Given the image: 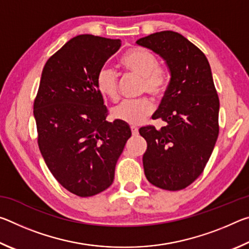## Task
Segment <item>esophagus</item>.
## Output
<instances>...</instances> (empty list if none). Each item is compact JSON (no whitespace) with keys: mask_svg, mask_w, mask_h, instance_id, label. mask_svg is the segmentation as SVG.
I'll use <instances>...</instances> for the list:
<instances>
[{"mask_svg":"<svg viewBox=\"0 0 249 249\" xmlns=\"http://www.w3.org/2000/svg\"><path fill=\"white\" fill-rule=\"evenodd\" d=\"M130 130H132L133 136H137L138 135V128L135 127V126H130Z\"/></svg>","mask_w":249,"mask_h":249,"instance_id":"1","label":"esophagus"}]
</instances>
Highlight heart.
Returning a JSON list of instances; mask_svg holds the SVG:
<instances>
[{"instance_id": "heart-1", "label": "heart", "mask_w": 249, "mask_h": 249, "mask_svg": "<svg viewBox=\"0 0 249 249\" xmlns=\"http://www.w3.org/2000/svg\"><path fill=\"white\" fill-rule=\"evenodd\" d=\"M122 65L129 72L142 77V91L156 98L166 92L168 78L166 71L159 66L157 56L142 47L128 49L122 58ZM96 87L104 96L115 101L119 96V75L108 67H103L96 74ZM154 111V104L148 98L126 100L113 108L116 120L129 125H138Z\"/></svg>"}]
</instances>
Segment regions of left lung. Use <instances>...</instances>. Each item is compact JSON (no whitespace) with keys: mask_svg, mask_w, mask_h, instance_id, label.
<instances>
[{"mask_svg":"<svg viewBox=\"0 0 249 249\" xmlns=\"http://www.w3.org/2000/svg\"><path fill=\"white\" fill-rule=\"evenodd\" d=\"M136 43L165 59L171 75L153 115L165 126L140 129L147 142L145 176L163 190H182L203 172L220 130V100L211 67L205 54L179 33H155Z\"/></svg>","mask_w":249,"mask_h":249,"instance_id":"1","label":"left lung"}]
</instances>
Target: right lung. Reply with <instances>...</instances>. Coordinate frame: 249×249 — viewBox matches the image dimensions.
Returning a JSON list of instances; mask_svg holds the SVG:
<instances>
[{"label":"right lung","mask_w":249,"mask_h":249,"mask_svg":"<svg viewBox=\"0 0 249 249\" xmlns=\"http://www.w3.org/2000/svg\"><path fill=\"white\" fill-rule=\"evenodd\" d=\"M120 39L79 35L50 57L34 101L37 142L48 169L78 196L113 183L117 159L132 136L129 126L105 121L107 108L96 74L121 47Z\"/></svg>","instance_id":"obj_1"}]
</instances>
